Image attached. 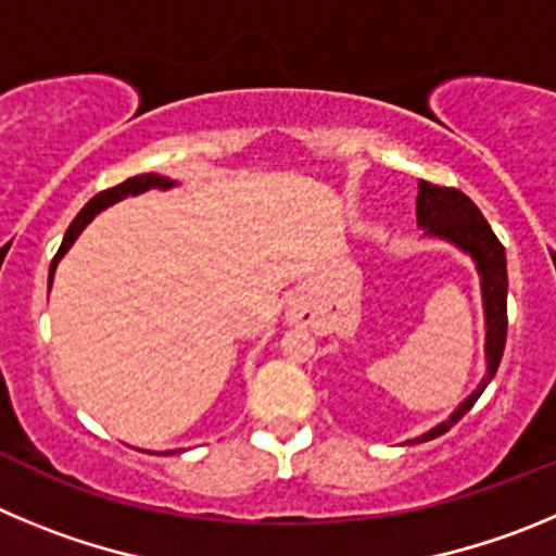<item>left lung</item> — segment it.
Listing matches in <instances>:
<instances>
[{
  "label": "left lung",
  "instance_id": "obj_1",
  "mask_svg": "<svg viewBox=\"0 0 556 556\" xmlns=\"http://www.w3.org/2000/svg\"><path fill=\"white\" fill-rule=\"evenodd\" d=\"M415 216H418V227L427 229V235L443 238V241L454 243L457 249L471 254L479 277H482L484 324H488V340H484L488 374L479 382V388L448 415L446 421L429 429L421 438H415V443H424V440H432L438 434L448 432L477 404V399L482 396V390L488 388L490 379L496 377L504 343H507V257H504L502 241L493 235V229L484 222L477 204L465 197L463 191H457V188H440V185L418 179Z\"/></svg>",
  "mask_w": 556,
  "mask_h": 556
}]
</instances>
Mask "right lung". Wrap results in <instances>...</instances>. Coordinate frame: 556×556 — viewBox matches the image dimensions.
<instances>
[{"mask_svg":"<svg viewBox=\"0 0 556 556\" xmlns=\"http://www.w3.org/2000/svg\"><path fill=\"white\" fill-rule=\"evenodd\" d=\"M174 185H177L174 179L160 177V174H141V177H132V179H127V182L116 185V188H108V191L97 193L91 202L79 210V216L74 218L72 227H68V232H66V238H63V243H60L58 254H54V260H52V266H49V288H52V277H54V268H58V260L63 257L68 249H72V243L77 241V235L83 232L88 224H91V218L97 216V213H102L104 207L122 202V199H127V197H138V193L149 191V188H163V191H166V188H174Z\"/></svg>","mask_w":556,"mask_h":556,"instance_id":"add662e5","label":"right lung"}]
</instances>
